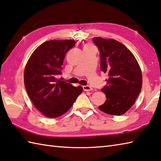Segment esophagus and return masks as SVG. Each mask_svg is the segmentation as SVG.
<instances>
[{"label":"esophagus","mask_w":161,"mask_h":161,"mask_svg":"<svg viewBox=\"0 0 161 161\" xmlns=\"http://www.w3.org/2000/svg\"><path fill=\"white\" fill-rule=\"evenodd\" d=\"M83 89L85 91H89L92 90L93 89L90 86H87V85H86V86H83Z\"/></svg>","instance_id":"obj_1"}]
</instances>
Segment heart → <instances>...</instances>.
I'll use <instances>...</instances> for the list:
<instances>
[{
  "instance_id": "b5f03b06",
  "label": "heart",
  "mask_w": 161,
  "mask_h": 161,
  "mask_svg": "<svg viewBox=\"0 0 161 161\" xmlns=\"http://www.w3.org/2000/svg\"><path fill=\"white\" fill-rule=\"evenodd\" d=\"M91 45H86V47H91Z\"/></svg>"
}]
</instances>
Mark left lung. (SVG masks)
Returning a JSON list of instances; mask_svg holds the SVG:
<instances>
[{
    "label": "left lung",
    "instance_id": "8db88e82",
    "mask_svg": "<svg viewBox=\"0 0 161 161\" xmlns=\"http://www.w3.org/2000/svg\"><path fill=\"white\" fill-rule=\"evenodd\" d=\"M93 42L100 52V69L109 77L102 89L106 101L99 109L111 115H121L133 106L141 91L140 65L130 50L118 41L94 37Z\"/></svg>",
    "mask_w": 161,
    "mask_h": 161
}]
</instances>
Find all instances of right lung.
I'll list each match as a JSON object with an SVG mask.
<instances>
[{
    "label": "right lung",
    "instance_id": "right-lung-1",
    "mask_svg": "<svg viewBox=\"0 0 161 161\" xmlns=\"http://www.w3.org/2000/svg\"><path fill=\"white\" fill-rule=\"evenodd\" d=\"M75 45L73 40H49L35 50L24 70V84L35 107L49 118L63 115L83 91L56 79L61 75L66 53Z\"/></svg>",
    "mask_w": 161,
    "mask_h": 161
}]
</instances>
